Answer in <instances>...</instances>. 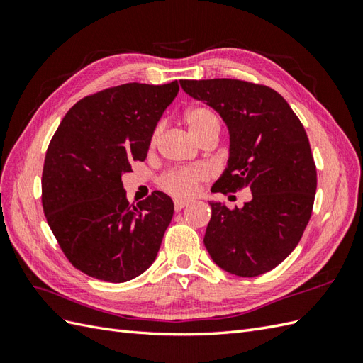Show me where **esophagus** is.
Segmentation results:
<instances>
[{
  "label": "esophagus",
  "instance_id": "34e87169",
  "mask_svg": "<svg viewBox=\"0 0 363 363\" xmlns=\"http://www.w3.org/2000/svg\"><path fill=\"white\" fill-rule=\"evenodd\" d=\"M186 206H189V201H184V199H174V209L176 211H182Z\"/></svg>",
  "mask_w": 363,
  "mask_h": 363
}]
</instances>
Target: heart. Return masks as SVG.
I'll list each match as a JSON object with an SVG mask.
<instances>
[{
  "label": "heart",
  "instance_id": "1",
  "mask_svg": "<svg viewBox=\"0 0 363 363\" xmlns=\"http://www.w3.org/2000/svg\"><path fill=\"white\" fill-rule=\"evenodd\" d=\"M184 123H186L190 134L198 142H201L206 137H218L220 134V118L211 107L206 106H194L184 112ZM159 137V129L152 133L151 143L154 145ZM207 177L206 169L201 167H190L172 169L167 174L162 176L160 186L164 190L179 198H189L196 191L198 184L203 182Z\"/></svg>",
  "mask_w": 363,
  "mask_h": 363
}]
</instances>
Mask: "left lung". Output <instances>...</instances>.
<instances>
[{
    "label": "left lung",
    "instance_id": "1",
    "mask_svg": "<svg viewBox=\"0 0 363 363\" xmlns=\"http://www.w3.org/2000/svg\"><path fill=\"white\" fill-rule=\"evenodd\" d=\"M181 87L212 107L228 128V165L212 190L251 191L240 209L209 201L206 250L230 274H264L296 248L312 213L317 168L304 126L289 103L265 86L204 79L181 81Z\"/></svg>",
    "mask_w": 363,
    "mask_h": 363
}]
</instances>
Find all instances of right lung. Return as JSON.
<instances>
[{
	"label": "right lung",
	"instance_id": "1",
	"mask_svg": "<svg viewBox=\"0 0 363 363\" xmlns=\"http://www.w3.org/2000/svg\"><path fill=\"white\" fill-rule=\"evenodd\" d=\"M179 84L130 82L86 96L67 112L45 156L42 204L73 267L126 282L156 260L173 218L172 198L154 194L130 207L121 176L143 162L154 129Z\"/></svg>",
	"mask_w": 363,
	"mask_h": 363
}]
</instances>
